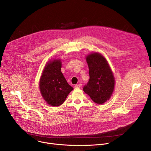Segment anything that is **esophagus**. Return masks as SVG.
I'll use <instances>...</instances> for the list:
<instances>
[{"label": "esophagus", "mask_w": 151, "mask_h": 151, "mask_svg": "<svg viewBox=\"0 0 151 151\" xmlns=\"http://www.w3.org/2000/svg\"><path fill=\"white\" fill-rule=\"evenodd\" d=\"M81 86H82L81 84H78L75 86V88H81Z\"/></svg>", "instance_id": "obj_1"}]
</instances>
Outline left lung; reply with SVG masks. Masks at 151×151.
Wrapping results in <instances>:
<instances>
[{
    "label": "left lung",
    "mask_w": 151,
    "mask_h": 151,
    "mask_svg": "<svg viewBox=\"0 0 151 151\" xmlns=\"http://www.w3.org/2000/svg\"><path fill=\"white\" fill-rule=\"evenodd\" d=\"M89 67V80L83 91L97 104H103L109 99L114 88V78L106 59L97 52L86 56Z\"/></svg>",
    "instance_id": "8db88e82"
}]
</instances>
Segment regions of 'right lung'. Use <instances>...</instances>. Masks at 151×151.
Returning a JSON list of instances; mask_svg holds the SVG:
<instances>
[{"label":"right lung","mask_w":151,"mask_h":151,"mask_svg":"<svg viewBox=\"0 0 151 151\" xmlns=\"http://www.w3.org/2000/svg\"><path fill=\"white\" fill-rule=\"evenodd\" d=\"M60 59H54L45 65L40 80V91L44 100L52 106L61 105L73 89L61 72Z\"/></svg>","instance_id":"right-lung-1"}]
</instances>
